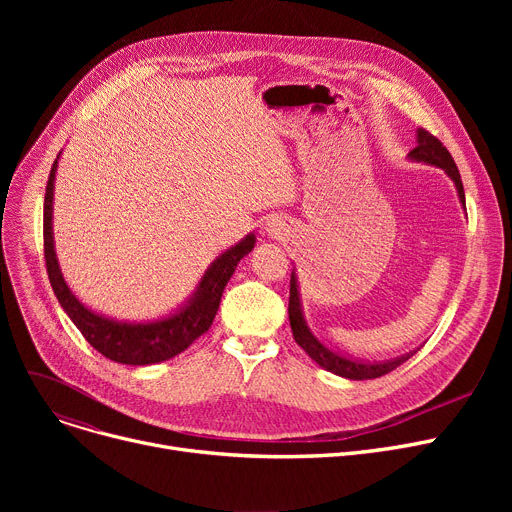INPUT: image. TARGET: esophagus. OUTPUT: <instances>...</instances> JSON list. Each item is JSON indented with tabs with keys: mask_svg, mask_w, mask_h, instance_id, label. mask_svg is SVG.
<instances>
[{
	"mask_svg": "<svg viewBox=\"0 0 512 512\" xmlns=\"http://www.w3.org/2000/svg\"><path fill=\"white\" fill-rule=\"evenodd\" d=\"M267 230H270V234H272L274 238H282V236H286V228H284V224H278V222H272V224H270V228H267Z\"/></svg>",
	"mask_w": 512,
	"mask_h": 512,
	"instance_id": "34e87169",
	"label": "esophagus"
}]
</instances>
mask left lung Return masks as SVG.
Returning a JSON list of instances; mask_svg holds the SVG:
<instances>
[{
    "mask_svg": "<svg viewBox=\"0 0 512 512\" xmlns=\"http://www.w3.org/2000/svg\"><path fill=\"white\" fill-rule=\"evenodd\" d=\"M419 137V145L409 153L413 159L419 161H427V164L438 166L442 170L448 172V176L454 180L456 191H459V197L465 205V191H463V182H461V174L459 168H456L452 155L448 153V149L442 145L440 139H436L432 132L419 128L417 132ZM288 319H290V328H292V336L297 340V344L303 348V351L324 369L342 375V378L348 380H373V378H382V375L394 371L398 365H402L405 361H409L413 357L405 355L394 361H386V363H357L351 359H344L338 353H332L330 348H326L321 344L305 326L303 319V311H301V301H299V290H297V278H294V272L290 276V301H288Z\"/></svg>",
    "mask_w": 512,
    "mask_h": 512,
    "instance_id": "obj_1",
    "label": "left lung"
}]
</instances>
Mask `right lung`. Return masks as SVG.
<instances>
[{
    "label": "right lung",
    "mask_w": 512,
    "mask_h": 512,
    "mask_svg": "<svg viewBox=\"0 0 512 512\" xmlns=\"http://www.w3.org/2000/svg\"><path fill=\"white\" fill-rule=\"evenodd\" d=\"M58 159L53 161L47 186H45V203H43V253L45 267L51 282L53 292L74 321V326L85 336V340L99 351L103 357L124 365H151L168 361L182 351H186L201 334L209 330L213 317L218 313L222 292L234 274L238 261L249 255L255 247V236L249 234L245 240H240L236 247L226 251L220 259H215L213 265L205 272L199 292L195 299L188 303L180 313L155 321V324H118V321L105 319L95 315L85 305H80L78 299L66 286L60 265L53 251V236H51V201H53V178H56Z\"/></svg>",
    "instance_id": "right-lung-1"
}]
</instances>
